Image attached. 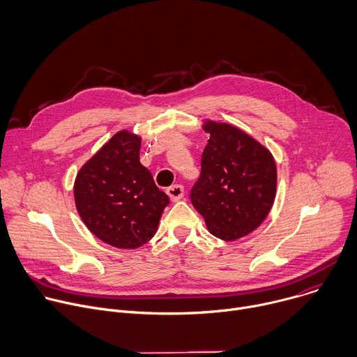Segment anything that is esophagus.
I'll list each match as a JSON object with an SVG mask.
<instances>
[{
	"label": "esophagus",
	"instance_id": "obj_1",
	"mask_svg": "<svg viewBox=\"0 0 357 357\" xmlns=\"http://www.w3.org/2000/svg\"><path fill=\"white\" fill-rule=\"evenodd\" d=\"M167 193H168V196L171 197V200L172 202H176V200H179V199H182L183 197V193H185V189H183V186L182 185H172V186H169L168 189H167Z\"/></svg>",
	"mask_w": 357,
	"mask_h": 357
}]
</instances>
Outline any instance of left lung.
Listing matches in <instances>:
<instances>
[{
  "label": "left lung",
  "instance_id": "8db88e82",
  "mask_svg": "<svg viewBox=\"0 0 357 357\" xmlns=\"http://www.w3.org/2000/svg\"><path fill=\"white\" fill-rule=\"evenodd\" d=\"M203 128L211 137L190 202L213 236L233 241L268 216L277 189L275 161L266 146L234 126L206 121Z\"/></svg>",
  "mask_w": 357,
  "mask_h": 357
}]
</instances>
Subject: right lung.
<instances>
[{"instance_id":"add662e5","label":"right lung","mask_w":357,"mask_h":357,"mask_svg":"<svg viewBox=\"0 0 357 357\" xmlns=\"http://www.w3.org/2000/svg\"><path fill=\"white\" fill-rule=\"evenodd\" d=\"M141 138L120 131L79 171L75 202L87 229L117 248H137L154 237L169 203L139 162Z\"/></svg>"}]
</instances>
